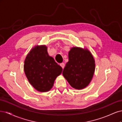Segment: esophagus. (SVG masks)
I'll return each mask as SVG.
<instances>
[{
  "label": "esophagus",
  "mask_w": 122,
  "mask_h": 122,
  "mask_svg": "<svg viewBox=\"0 0 122 122\" xmlns=\"http://www.w3.org/2000/svg\"><path fill=\"white\" fill-rule=\"evenodd\" d=\"M60 66L61 67V68L64 69V67H65V65L64 63H61V64H60Z\"/></svg>",
  "instance_id": "1"
}]
</instances>
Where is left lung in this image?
Wrapping results in <instances>:
<instances>
[{
	"label": "left lung",
	"instance_id": "1",
	"mask_svg": "<svg viewBox=\"0 0 122 122\" xmlns=\"http://www.w3.org/2000/svg\"><path fill=\"white\" fill-rule=\"evenodd\" d=\"M95 62L89 50L73 47L69 52V61L64 69L62 75L72 87L83 89L90 84L93 78Z\"/></svg>",
	"mask_w": 122,
	"mask_h": 122
}]
</instances>
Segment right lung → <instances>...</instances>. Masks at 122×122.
I'll list each match as a JSON object with an SVG mask.
<instances>
[{"instance_id": "add662e5", "label": "right lung", "mask_w": 122, "mask_h": 122, "mask_svg": "<svg viewBox=\"0 0 122 122\" xmlns=\"http://www.w3.org/2000/svg\"><path fill=\"white\" fill-rule=\"evenodd\" d=\"M24 70L28 81L36 90L46 92L52 87L62 69L48 55L45 45H37L26 57Z\"/></svg>"}]
</instances>
